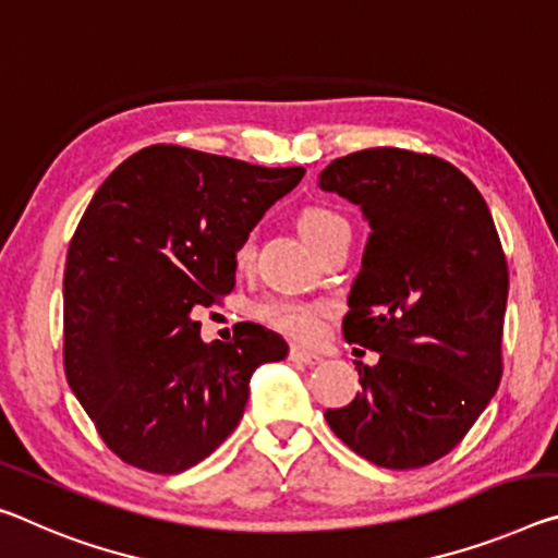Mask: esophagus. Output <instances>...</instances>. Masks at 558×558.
<instances>
[{
    "mask_svg": "<svg viewBox=\"0 0 558 558\" xmlns=\"http://www.w3.org/2000/svg\"><path fill=\"white\" fill-rule=\"evenodd\" d=\"M290 360L298 362V365H320L323 357L317 355V352H311L305 348H290Z\"/></svg>",
    "mask_w": 558,
    "mask_h": 558,
    "instance_id": "1",
    "label": "esophagus"
}]
</instances>
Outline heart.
Wrapping results in <instances>:
<instances>
[{"instance_id": "obj_1", "label": "heart", "mask_w": 558, "mask_h": 558, "mask_svg": "<svg viewBox=\"0 0 558 558\" xmlns=\"http://www.w3.org/2000/svg\"><path fill=\"white\" fill-rule=\"evenodd\" d=\"M340 228H348V223H344V218L330 208L313 206L300 214V231H303V235L311 241L315 251L327 241V238L338 233ZM233 258L238 268H247V265L253 263L255 231H247L241 241H238ZM255 315H258L265 325H270L272 330L288 335V338L315 340L317 335L323 332L325 305L307 303V300H295V298H272L260 303Z\"/></svg>"}]
</instances>
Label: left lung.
I'll return each mask as SVG.
<instances>
[{"mask_svg":"<svg viewBox=\"0 0 558 558\" xmlns=\"http://www.w3.org/2000/svg\"><path fill=\"white\" fill-rule=\"evenodd\" d=\"M323 191L373 228L342 320L362 392L325 420L352 452L417 470L459 445L497 392L509 270L486 201L445 158L365 148L335 158Z\"/></svg>","mask_w":558,"mask_h":558,"instance_id":"left-lung-1","label":"left lung"}]
</instances>
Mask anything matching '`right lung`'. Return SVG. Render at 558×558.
Here are the masks:
<instances>
[{
    "label": "right lung",
    "mask_w": 558,
    "mask_h": 558,
    "mask_svg": "<svg viewBox=\"0 0 558 558\" xmlns=\"http://www.w3.org/2000/svg\"><path fill=\"white\" fill-rule=\"evenodd\" d=\"M303 173L156 144L94 193L66 253L64 369L126 464L191 470L238 427L255 367L286 360L255 323L203 342L193 311L231 293L238 241Z\"/></svg>",
    "instance_id": "1"
}]
</instances>
